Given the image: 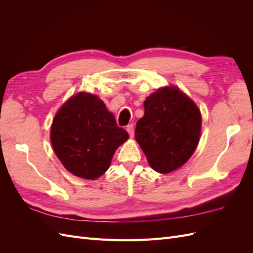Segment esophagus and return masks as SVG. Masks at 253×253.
<instances>
[{"label": "esophagus", "instance_id": "34e87169", "mask_svg": "<svg viewBox=\"0 0 253 253\" xmlns=\"http://www.w3.org/2000/svg\"><path fill=\"white\" fill-rule=\"evenodd\" d=\"M126 131H127L129 137H133V136H134V126H133V124L128 125V126H126Z\"/></svg>", "mask_w": 253, "mask_h": 253}]
</instances>
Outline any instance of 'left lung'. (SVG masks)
<instances>
[{"label": "left lung", "mask_w": 253, "mask_h": 253, "mask_svg": "<svg viewBox=\"0 0 253 253\" xmlns=\"http://www.w3.org/2000/svg\"><path fill=\"white\" fill-rule=\"evenodd\" d=\"M143 106V117L136 125V141L156 172L167 174L178 169L200 141L201 111L173 86L159 88L145 99Z\"/></svg>", "instance_id": "obj_1"}]
</instances>
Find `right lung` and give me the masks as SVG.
<instances>
[{
  "instance_id": "obj_1",
  "label": "right lung",
  "mask_w": 253,
  "mask_h": 253,
  "mask_svg": "<svg viewBox=\"0 0 253 253\" xmlns=\"http://www.w3.org/2000/svg\"><path fill=\"white\" fill-rule=\"evenodd\" d=\"M128 138L96 95L79 93L62 105L50 128L53 151L72 174L96 179L110 168L115 151Z\"/></svg>"
}]
</instances>
